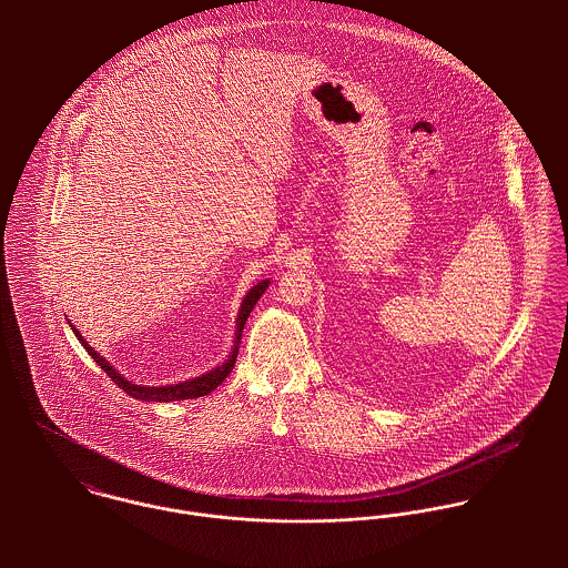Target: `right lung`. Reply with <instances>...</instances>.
Wrapping results in <instances>:
<instances>
[{
    "mask_svg": "<svg viewBox=\"0 0 568 568\" xmlns=\"http://www.w3.org/2000/svg\"><path fill=\"white\" fill-rule=\"evenodd\" d=\"M268 288V280L255 284L246 297H244L243 306H241V313H239V322H236V345H234V352L232 356L216 369L194 378V381H185V383H179V385H165V387H140V385H133L131 381H124L93 347H89V343L82 338L79 334V329L72 325L74 334L79 336L84 349L89 352V356L106 372V376L122 389L126 392L129 396L138 398V400H144V403H170V400H190V398H201V396H207L210 392H214L227 376L230 372L234 369V363H236V356H239V343H241V336H243L244 322L248 317V313L253 311V306L257 304V300L262 297V293Z\"/></svg>",
    "mask_w": 568,
    "mask_h": 568,
    "instance_id": "right-lung-1",
    "label": "right lung"
}]
</instances>
